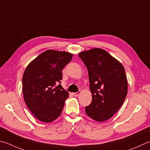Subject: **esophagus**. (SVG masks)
<instances>
[{"label": "esophagus", "mask_w": 150, "mask_h": 150, "mask_svg": "<svg viewBox=\"0 0 150 150\" xmlns=\"http://www.w3.org/2000/svg\"><path fill=\"white\" fill-rule=\"evenodd\" d=\"M81 90H79L77 92H75V93H73L72 94L74 96H75V97H77V96H78L79 94H80L81 93Z\"/></svg>", "instance_id": "34e87169"}]
</instances>
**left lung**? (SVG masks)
<instances>
[{"label":"left lung","instance_id":"1","mask_svg":"<svg viewBox=\"0 0 150 150\" xmlns=\"http://www.w3.org/2000/svg\"><path fill=\"white\" fill-rule=\"evenodd\" d=\"M79 57L86 66L92 94L86 114L98 122L107 120L124 103L127 93V81L124 66L103 49L83 51Z\"/></svg>","mask_w":150,"mask_h":150}]
</instances>
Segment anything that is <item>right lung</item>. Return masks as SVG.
<instances>
[{"mask_svg": "<svg viewBox=\"0 0 150 150\" xmlns=\"http://www.w3.org/2000/svg\"><path fill=\"white\" fill-rule=\"evenodd\" d=\"M73 54L47 50L26 67L23 93L26 106L40 121L49 123L59 116L69 93L61 86L62 71Z\"/></svg>", "mask_w": 150, "mask_h": 150, "instance_id": "obj_1", "label": "right lung"}]
</instances>
